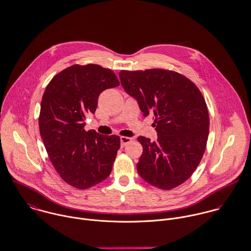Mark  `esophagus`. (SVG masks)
Segmentation results:
<instances>
[{"label":"esophagus","mask_w":251,"mask_h":251,"mask_svg":"<svg viewBox=\"0 0 251 251\" xmlns=\"http://www.w3.org/2000/svg\"><path fill=\"white\" fill-rule=\"evenodd\" d=\"M132 141V138L131 137H127V136H122L121 137V146L122 147H125L127 143L131 142Z\"/></svg>","instance_id":"1"}]
</instances>
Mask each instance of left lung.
<instances>
[{"mask_svg": "<svg viewBox=\"0 0 251 251\" xmlns=\"http://www.w3.org/2000/svg\"><path fill=\"white\" fill-rule=\"evenodd\" d=\"M121 84L134 97L143 116L154 115L158 140L139 136L143 153L139 175L152 186L173 189L191 177L205 151L209 116L198 86L185 76L165 69L120 73Z\"/></svg>", "mask_w": 251, "mask_h": 251, "instance_id": "8db88e82", "label": "left lung"}]
</instances>
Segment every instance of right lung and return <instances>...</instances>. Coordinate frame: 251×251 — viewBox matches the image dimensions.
Here are the masks:
<instances>
[{
    "instance_id": "right-lung-1",
    "label": "right lung",
    "mask_w": 251,
    "mask_h": 251,
    "mask_svg": "<svg viewBox=\"0 0 251 251\" xmlns=\"http://www.w3.org/2000/svg\"><path fill=\"white\" fill-rule=\"evenodd\" d=\"M120 84L115 73L97 64L70 66L55 75L44 92L40 134L60 177L84 190L111 173L121 146L118 135L85 131V116L94 114L99 94Z\"/></svg>"
}]
</instances>
